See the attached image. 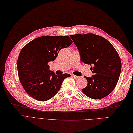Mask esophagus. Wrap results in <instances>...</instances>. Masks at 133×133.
<instances>
[{
    "mask_svg": "<svg viewBox=\"0 0 133 133\" xmlns=\"http://www.w3.org/2000/svg\"><path fill=\"white\" fill-rule=\"evenodd\" d=\"M72 77H73L74 79H78V78H80V77L77 76H76V75H74V74L72 75Z\"/></svg>",
    "mask_w": 133,
    "mask_h": 133,
    "instance_id": "esophagus-1",
    "label": "esophagus"
}]
</instances>
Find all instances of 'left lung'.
Masks as SVG:
<instances>
[{
    "mask_svg": "<svg viewBox=\"0 0 133 133\" xmlns=\"http://www.w3.org/2000/svg\"><path fill=\"white\" fill-rule=\"evenodd\" d=\"M79 51L81 61L89 64L93 76L85 77L88 85L82 90L92 99L103 98L116 86L121 71L120 57L111 43L94 34L70 35Z\"/></svg>",
    "mask_w": 133,
    "mask_h": 133,
    "instance_id": "left-lung-1",
    "label": "left lung"
}]
</instances>
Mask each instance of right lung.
I'll list each match as a JSON object with an SVG mask.
<instances>
[{
	"label": "right lung",
	"instance_id": "add662e5",
	"mask_svg": "<svg viewBox=\"0 0 133 133\" xmlns=\"http://www.w3.org/2000/svg\"><path fill=\"white\" fill-rule=\"evenodd\" d=\"M68 36H45L35 38L22 48L17 61L20 82L26 93L34 99L46 101L53 97L62 82L71 74L56 75L48 63L54 61L59 51L71 45Z\"/></svg>",
	"mask_w": 133,
	"mask_h": 133
}]
</instances>
